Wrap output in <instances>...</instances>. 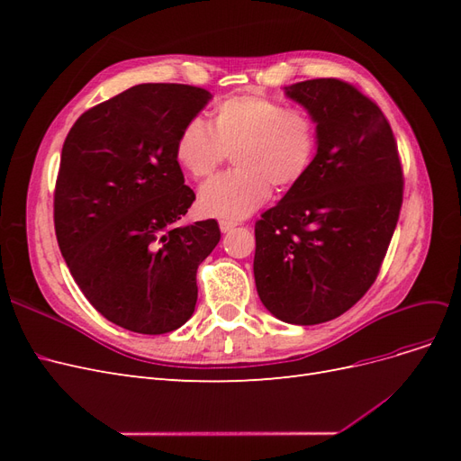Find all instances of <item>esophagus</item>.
<instances>
[{"label": "esophagus", "instance_id": "esophagus-1", "mask_svg": "<svg viewBox=\"0 0 461 461\" xmlns=\"http://www.w3.org/2000/svg\"><path fill=\"white\" fill-rule=\"evenodd\" d=\"M219 227H221L222 232H229V230H232L234 227H239V222H236V221H229V219H221V221H219Z\"/></svg>", "mask_w": 461, "mask_h": 461}]
</instances>
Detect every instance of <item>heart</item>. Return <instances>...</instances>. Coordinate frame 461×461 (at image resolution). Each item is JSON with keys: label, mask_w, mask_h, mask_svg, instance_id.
<instances>
[{"label": "heart", "mask_w": 461, "mask_h": 461, "mask_svg": "<svg viewBox=\"0 0 461 461\" xmlns=\"http://www.w3.org/2000/svg\"><path fill=\"white\" fill-rule=\"evenodd\" d=\"M315 149L317 122L308 109L244 94L219 102L209 124L186 122L175 156L192 178L205 180L232 153L234 169L207 183L198 198L202 213L232 221L258 209L271 186H296L310 171Z\"/></svg>", "instance_id": "b5f03b06"}]
</instances>
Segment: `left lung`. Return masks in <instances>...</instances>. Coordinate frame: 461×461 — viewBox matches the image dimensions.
Here are the masks:
<instances>
[{
	"instance_id": "1",
	"label": "left lung",
	"mask_w": 461,
	"mask_h": 461,
	"mask_svg": "<svg viewBox=\"0 0 461 461\" xmlns=\"http://www.w3.org/2000/svg\"><path fill=\"white\" fill-rule=\"evenodd\" d=\"M317 122L310 171L256 221L258 294L285 323L319 325L364 298L398 222L403 173L381 107L340 78L285 88Z\"/></svg>"
}]
</instances>
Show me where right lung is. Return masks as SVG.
Listing matches in <instances>:
<instances>
[{
  "label": "right lung",
  "instance_id": "1",
  "mask_svg": "<svg viewBox=\"0 0 461 461\" xmlns=\"http://www.w3.org/2000/svg\"><path fill=\"white\" fill-rule=\"evenodd\" d=\"M209 100L198 86L138 85L85 111L65 138L55 236L82 294L127 330L183 327L196 308L198 265L221 240L215 219L176 225L196 194L175 144Z\"/></svg>",
  "mask_w": 461,
  "mask_h": 461
}]
</instances>
